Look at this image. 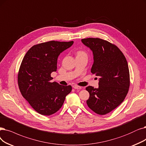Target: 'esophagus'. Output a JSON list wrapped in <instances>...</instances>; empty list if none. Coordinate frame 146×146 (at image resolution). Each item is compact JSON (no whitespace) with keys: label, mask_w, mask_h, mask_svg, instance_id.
Listing matches in <instances>:
<instances>
[{"label":"esophagus","mask_w":146,"mask_h":146,"mask_svg":"<svg viewBox=\"0 0 146 146\" xmlns=\"http://www.w3.org/2000/svg\"><path fill=\"white\" fill-rule=\"evenodd\" d=\"M73 87L75 89H81V87L78 86H76V85H74Z\"/></svg>","instance_id":"34e87169"}]
</instances>
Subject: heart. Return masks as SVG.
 Returning a JSON list of instances; mask_svg holds the SVG:
<instances>
[{
	"mask_svg": "<svg viewBox=\"0 0 146 146\" xmlns=\"http://www.w3.org/2000/svg\"><path fill=\"white\" fill-rule=\"evenodd\" d=\"M77 54L78 55H81V54H86L85 53H84V52H83V51H79L78 53H77Z\"/></svg>",
	"mask_w": 146,
	"mask_h": 146,
	"instance_id": "obj_1",
	"label": "heart"
}]
</instances>
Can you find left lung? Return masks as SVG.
<instances>
[{
	"instance_id": "left-lung-1",
	"label": "left lung",
	"mask_w": 146,
	"mask_h": 146,
	"mask_svg": "<svg viewBox=\"0 0 146 146\" xmlns=\"http://www.w3.org/2000/svg\"><path fill=\"white\" fill-rule=\"evenodd\" d=\"M93 52L91 72L100 77L98 88L86 87L88 107L100 115L111 111L123 102L129 90V71L123 53L117 46L100 38L81 39Z\"/></svg>"
}]
</instances>
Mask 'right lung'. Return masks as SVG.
<instances>
[{
    "mask_svg": "<svg viewBox=\"0 0 146 146\" xmlns=\"http://www.w3.org/2000/svg\"><path fill=\"white\" fill-rule=\"evenodd\" d=\"M74 41L55 40L35 45L22 60L18 74V84L22 96L38 113L50 115L59 111L71 86L51 82V74L57 71V58Z\"/></svg>",
    "mask_w": 146,
    "mask_h": 146,
    "instance_id": "obj_1",
    "label": "right lung"
}]
</instances>
